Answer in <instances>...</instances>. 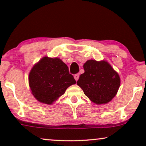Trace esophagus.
Returning a JSON list of instances; mask_svg holds the SVG:
<instances>
[{
  "label": "esophagus",
  "mask_w": 146,
  "mask_h": 146,
  "mask_svg": "<svg viewBox=\"0 0 146 146\" xmlns=\"http://www.w3.org/2000/svg\"><path fill=\"white\" fill-rule=\"evenodd\" d=\"M74 79L76 80V81H77L79 78V74H75L74 76Z\"/></svg>",
  "instance_id": "obj_1"
}]
</instances>
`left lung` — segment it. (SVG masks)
I'll return each mask as SVG.
<instances>
[{
	"label": "left lung",
	"instance_id": "1",
	"mask_svg": "<svg viewBox=\"0 0 146 146\" xmlns=\"http://www.w3.org/2000/svg\"><path fill=\"white\" fill-rule=\"evenodd\" d=\"M83 67L84 73L80 76L77 84L94 103H108L116 95L119 88L118 74L105 60H89Z\"/></svg>",
	"mask_w": 146,
	"mask_h": 146
}]
</instances>
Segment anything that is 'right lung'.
<instances>
[{"instance_id": "right-lung-1", "label": "right lung", "mask_w": 146, "mask_h": 146, "mask_svg": "<svg viewBox=\"0 0 146 146\" xmlns=\"http://www.w3.org/2000/svg\"><path fill=\"white\" fill-rule=\"evenodd\" d=\"M29 86L36 99L52 104L65 93L70 86L76 83L68 67L58 58L43 57L29 74Z\"/></svg>"}]
</instances>
